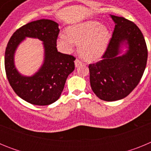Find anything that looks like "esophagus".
Segmentation results:
<instances>
[{
  "label": "esophagus",
  "mask_w": 151,
  "mask_h": 151,
  "mask_svg": "<svg viewBox=\"0 0 151 151\" xmlns=\"http://www.w3.org/2000/svg\"><path fill=\"white\" fill-rule=\"evenodd\" d=\"M82 63L78 59H76V61H75V66H76V67H78V66H80V65H81Z\"/></svg>",
  "instance_id": "1"
}]
</instances>
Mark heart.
I'll list each match as a JSON object with an SVG mask.
<instances>
[{
    "label": "heart",
    "mask_w": 151,
    "mask_h": 151,
    "mask_svg": "<svg viewBox=\"0 0 151 151\" xmlns=\"http://www.w3.org/2000/svg\"><path fill=\"white\" fill-rule=\"evenodd\" d=\"M68 35L60 33L57 45L62 51L70 53L75 44H79L78 50L85 60L96 61L105 54L111 39V32L97 21H86L69 26Z\"/></svg>",
    "instance_id": "b5f03b06"
}]
</instances>
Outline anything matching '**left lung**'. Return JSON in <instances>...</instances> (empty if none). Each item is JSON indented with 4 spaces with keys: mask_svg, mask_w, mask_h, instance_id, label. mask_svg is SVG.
Listing matches in <instances>:
<instances>
[{
    "mask_svg": "<svg viewBox=\"0 0 151 151\" xmlns=\"http://www.w3.org/2000/svg\"><path fill=\"white\" fill-rule=\"evenodd\" d=\"M115 28L102 60L89 65L92 91L101 100L115 101L129 95L139 83L147 60L143 34L134 22L110 15Z\"/></svg>",
    "mask_w": 151,
    "mask_h": 151,
    "instance_id": "8db88e82",
    "label": "left lung"
}]
</instances>
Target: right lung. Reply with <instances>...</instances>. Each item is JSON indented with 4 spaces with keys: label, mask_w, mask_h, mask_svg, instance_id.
Wrapping results in <instances>:
<instances>
[{
    "label": "right lung",
    "mask_w": 151,
    "mask_h": 151,
    "mask_svg": "<svg viewBox=\"0 0 151 151\" xmlns=\"http://www.w3.org/2000/svg\"><path fill=\"white\" fill-rule=\"evenodd\" d=\"M59 24L50 19L31 22L13 33L6 47L5 70L10 86L26 102L38 106L51 104L60 97L68 76L75 69V57L58 52L57 38ZM26 37L43 42L44 61L32 76L21 74L15 65V53Z\"/></svg>",
    "instance_id": "add662e5"
}]
</instances>
